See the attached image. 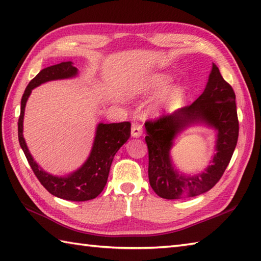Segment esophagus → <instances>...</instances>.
<instances>
[{
    "instance_id": "obj_1",
    "label": "esophagus",
    "mask_w": 261,
    "mask_h": 261,
    "mask_svg": "<svg viewBox=\"0 0 261 261\" xmlns=\"http://www.w3.org/2000/svg\"><path fill=\"white\" fill-rule=\"evenodd\" d=\"M131 134L136 138L140 137L142 135V125L139 123V122H134V123H132Z\"/></svg>"
}]
</instances>
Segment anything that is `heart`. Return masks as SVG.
Segmentation results:
<instances>
[{
  "mask_svg": "<svg viewBox=\"0 0 261 261\" xmlns=\"http://www.w3.org/2000/svg\"><path fill=\"white\" fill-rule=\"evenodd\" d=\"M167 84V78H165L164 75H154L152 78H150L149 80L147 81V83L142 87V89L144 90H158V89H162L163 87H165V85ZM180 93V90L177 88L175 89H172L168 91V93L165 95V99L166 100H172L174 97Z\"/></svg>",
  "mask_w": 261,
  "mask_h": 261,
  "instance_id": "1",
  "label": "heart"
}]
</instances>
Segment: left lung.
<instances>
[{"mask_svg": "<svg viewBox=\"0 0 261 261\" xmlns=\"http://www.w3.org/2000/svg\"><path fill=\"white\" fill-rule=\"evenodd\" d=\"M196 121H205L219 131L218 152L212 166L196 177H183L172 170L169 149L174 137ZM148 147V177L150 187L164 199H181L205 193L221 180L231 161L239 138L236 94L219 69L213 64L206 89L191 105L163 114L146 123Z\"/></svg>", "mask_w": 261, "mask_h": 261, "instance_id": "1", "label": "left lung"}]
</instances>
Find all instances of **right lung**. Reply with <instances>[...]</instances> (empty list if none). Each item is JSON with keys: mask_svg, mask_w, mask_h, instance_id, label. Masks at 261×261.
I'll use <instances>...</instances> for the list:
<instances>
[{"mask_svg": "<svg viewBox=\"0 0 261 261\" xmlns=\"http://www.w3.org/2000/svg\"><path fill=\"white\" fill-rule=\"evenodd\" d=\"M76 71L78 70L70 61H63L43 69L30 81L21 98V109H20L18 121V138L34 174L46 190L53 196L65 200L86 201L96 198L103 191L114 155L120 147L125 144L131 135L130 122L111 124L99 123L97 126L93 150L89 158L78 171L64 177L50 175L36 164L22 136L24 106L32 90L46 81L71 78L76 74Z\"/></svg>", "mask_w": 261, "mask_h": 261, "instance_id": "1", "label": "right lung"}]
</instances>
